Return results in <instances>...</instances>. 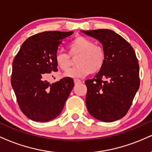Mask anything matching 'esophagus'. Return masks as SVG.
Segmentation results:
<instances>
[{
  "label": "esophagus",
  "mask_w": 152,
  "mask_h": 152,
  "mask_svg": "<svg viewBox=\"0 0 152 152\" xmlns=\"http://www.w3.org/2000/svg\"><path fill=\"white\" fill-rule=\"evenodd\" d=\"M81 82V80H79L78 78H74V83L75 84H78V83H80Z\"/></svg>",
  "instance_id": "esophagus-1"
}]
</instances>
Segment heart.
<instances>
[{"label": "heart", "instance_id": "b5f03b06", "mask_svg": "<svg viewBox=\"0 0 152 152\" xmlns=\"http://www.w3.org/2000/svg\"><path fill=\"white\" fill-rule=\"evenodd\" d=\"M69 55L58 52L55 56V61L59 69L67 71L71 66L70 57L75 59L74 69L66 72L69 77H81L90 74H96L102 70L106 60L105 50L102 46L94 44L89 38L78 36L68 46Z\"/></svg>", "mask_w": 152, "mask_h": 152}]
</instances>
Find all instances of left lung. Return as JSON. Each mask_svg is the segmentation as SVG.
<instances>
[{"mask_svg": "<svg viewBox=\"0 0 152 152\" xmlns=\"http://www.w3.org/2000/svg\"><path fill=\"white\" fill-rule=\"evenodd\" d=\"M102 44L106 60L102 70L85 81L86 104L93 117L104 122L126 114L139 88V66L134 48L123 37L109 29L81 31Z\"/></svg>", "mask_w": 152, "mask_h": 152, "instance_id": "left-lung-1", "label": "left lung"}]
</instances>
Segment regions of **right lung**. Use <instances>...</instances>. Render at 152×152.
<instances>
[{"label":"right lung","instance_id":"obj_1","mask_svg":"<svg viewBox=\"0 0 152 152\" xmlns=\"http://www.w3.org/2000/svg\"><path fill=\"white\" fill-rule=\"evenodd\" d=\"M73 34L46 31L34 35L24 41L14 58L12 87L20 110L33 121L47 122L57 117L74 86L70 77L48 81L50 74L58 71L55 56L58 46Z\"/></svg>","mask_w":152,"mask_h":152}]
</instances>
